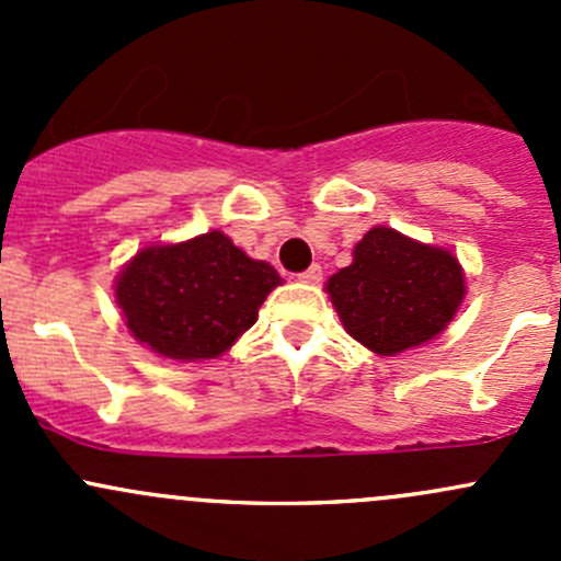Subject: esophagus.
<instances>
[{"mask_svg": "<svg viewBox=\"0 0 561 561\" xmlns=\"http://www.w3.org/2000/svg\"><path fill=\"white\" fill-rule=\"evenodd\" d=\"M298 279L307 282V285H317V282L322 279V268L320 265H309L307 271H301V274H298Z\"/></svg>", "mask_w": 561, "mask_h": 561, "instance_id": "34e87169", "label": "esophagus"}]
</instances>
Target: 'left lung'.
Here are the masks:
<instances>
[{"label":"left lung","mask_w":561,"mask_h":561,"mask_svg":"<svg viewBox=\"0 0 561 561\" xmlns=\"http://www.w3.org/2000/svg\"><path fill=\"white\" fill-rule=\"evenodd\" d=\"M325 290L350 336L396 355L445 331L463 298V274L445 249L371 228L355 247L353 265L333 274Z\"/></svg>","instance_id":"1"}]
</instances>
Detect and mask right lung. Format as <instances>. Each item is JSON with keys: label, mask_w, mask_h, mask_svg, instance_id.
Returning <instances> with one entry per match:
<instances>
[{"label": "right lung", "mask_w": 561, "mask_h": 561, "mask_svg": "<svg viewBox=\"0 0 561 561\" xmlns=\"http://www.w3.org/2000/svg\"><path fill=\"white\" fill-rule=\"evenodd\" d=\"M279 274L219 230L149 247L116 282V301L138 342L175 360L222 355L257 320Z\"/></svg>", "instance_id": "obj_1"}]
</instances>
